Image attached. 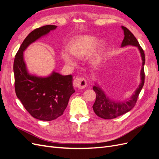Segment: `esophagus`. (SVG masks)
Returning <instances> with one entry per match:
<instances>
[{
    "instance_id": "esophagus-1",
    "label": "esophagus",
    "mask_w": 159,
    "mask_h": 159,
    "mask_svg": "<svg viewBox=\"0 0 159 159\" xmlns=\"http://www.w3.org/2000/svg\"><path fill=\"white\" fill-rule=\"evenodd\" d=\"M73 85L74 88L83 89L87 85V81L84 78H76L74 81Z\"/></svg>"
}]
</instances>
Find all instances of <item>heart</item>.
<instances>
[{
  "label": "heart",
  "mask_w": 159,
  "mask_h": 159,
  "mask_svg": "<svg viewBox=\"0 0 159 159\" xmlns=\"http://www.w3.org/2000/svg\"><path fill=\"white\" fill-rule=\"evenodd\" d=\"M99 43L97 37L92 35H82L72 39L68 46V50L61 52L62 60L66 64L73 66L75 64L74 57L82 59L88 56L89 64L93 67L99 66L103 60L105 44ZM96 49H95L94 48Z\"/></svg>",
  "instance_id": "b5f03b06"
}]
</instances>
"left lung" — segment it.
Wrapping results in <instances>:
<instances>
[{
	"mask_svg": "<svg viewBox=\"0 0 159 159\" xmlns=\"http://www.w3.org/2000/svg\"><path fill=\"white\" fill-rule=\"evenodd\" d=\"M124 34V39L121 43V48L127 46H136L142 60V66L140 72L141 82L139 85V87L134 91V92L131 96V98L119 102V101H114L111 99L109 96L104 92V91L100 87L99 85L95 82V85L93 89L96 93V99L93 105V109L95 113L98 117L105 119H111L116 118L120 115L131 111L136 104L138 96L145 83V73H144V66L145 63V57L143 50L139 45L137 40L134 36L126 27L121 26Z\"/></svg>",
	"mask_w": 159,
	"mask_h": 159,
	"instance_id": "1",
	"label": "left lung"
}]
</instances>
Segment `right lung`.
Segmentation results:
<instances>
[{
	"instance_id": "add662e5",
	"label": "right lung",
	"mask_w": 159,
	"mask_h": 159,
	"mask_svg": "<svg viewBox=\"0 0 159 159\" xmlns=\"http://www.w3.org/2000/svg\"><path fill=\"white\" fill-rule=\"evenodd\" d=\"M57 28L46 25L31 32L22 43L14 61V84L17 98L33 117L49 121L59 117L75 92L71 75H62L53 71L42 77L29 73L24 59V52L33 42Z\"/></svg>"
}]
</instances>
